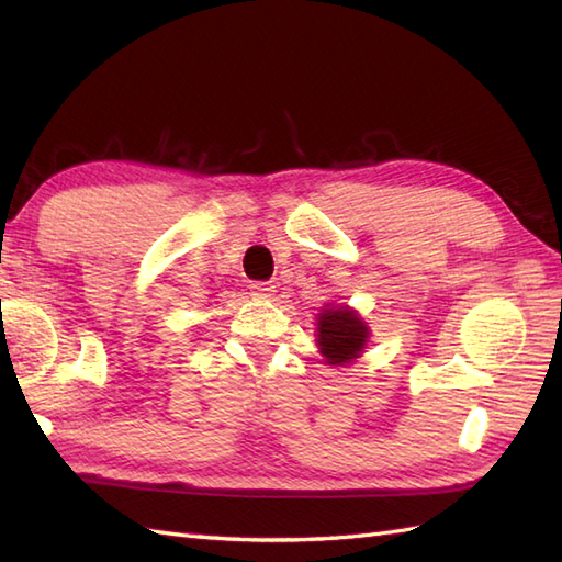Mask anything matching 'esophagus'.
Instances as JSON below:
<instances>
[{"label":"esophagus","instance_id":"obj_1","mask_svg":"<svg viewBox=\"0 0 562 562\" xmlns=\"http://www.w3.org/2000/svg\"><path fill=\"white\" fill-rule=\"evenodd\" d=\"M250 294L258 296V300H270L274 294V284L272 282H254L250 284Z\"/></svg>","mask_w":562,"mask_h":562}]
</instances>
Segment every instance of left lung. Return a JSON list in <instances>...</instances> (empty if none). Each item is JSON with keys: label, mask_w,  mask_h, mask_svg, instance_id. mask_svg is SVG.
<instances>
[{"label": "left lung", "mask_w": 562, "mask_h": 562, "mask_svg": "<svg viewBox=\"0 0 562 562\" xmlns=\"http://www.w3.org/2000/svg\"><path fill=\"white\" fill-rule=\"evenodd\" d=\"M369 336L367 321L348 304H326L316 314V345L330 367H348L362 357Z\"/></svg>", "instance_id": "1"}]
</instances>
